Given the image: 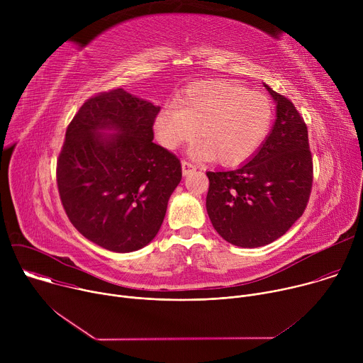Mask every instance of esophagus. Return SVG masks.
I'll list each match as a JSON object with an SVG mask.
<instances>
[{
    "label": "esophagus",
    "mask_w": 363,
    "mask_h": 363,
    "mask_svg": "<svg viewBox=\"0 0 363 363\" xmlns=\"http://www.w3.org/2000/svg\"><path fill=\"white\" fill-rule=\"evenodd\" d=\"M196 169V167L192 164V162H189V161H182V174L186 177V175H189V174H192L194 171Z\"/></svg>",
    "instance_id": "34e87169"
}]
</instances>
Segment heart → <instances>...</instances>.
<instances>
[{"label": "heart", "instance_id": "obj_1", "mask_svg": "<svg viewBox=\"0 0 363 363\" xmlns=\"http://www.w3.org/2000/svg\"><path fill=\"white\" fill-rule=\"evenodd\" d=\"M273 118L267 96L228 82H202L188 87L177 106L158 115L155 132L162 146L175 149L191 140L196 128L201 139L194 149L196 155L235 165L263 145Z\"/></svg>", "mask_w": 363, "mask_h": 363}]
</instances>
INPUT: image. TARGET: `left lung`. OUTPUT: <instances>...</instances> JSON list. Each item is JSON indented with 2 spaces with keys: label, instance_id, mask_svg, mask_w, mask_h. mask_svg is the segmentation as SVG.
Masks as SVG:
<instances>
[{
  "label": "left lung",
  "instance_id": "obj_1",
  "mask_svg": "<svg viewBox=\"0 0 363 363\" xmlns=\"http://www.w3.org/2000/svg\"><path fill=\"white\" fill-rule=\"evenodd\" d=\"M277 103L274 126L254 157L234 171L206 172V213L228 242H273L303 216L313 184L307 126L291 100L264 84Z\"/></svg>",
  "mask_w": 363,
  "mask_h": 363
}]
</instances>
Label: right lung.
Segmentation results:
<instances>
[{
  "label": "right lung",
  "mask_w": 363,
  "mask_h": 363,
  "mask_svg": "<svg viewBox=\"0 0 363 363\" xmlns=\"http://www.w3.org/2000/svg\"><path fill=\"white\" fill-rule=\"evenodd\" d=\"M160 109L113 89L87 99L67 126L56 172L63 208L83 237L109 251L149 244L182 178L181 161L152 142Z\"/></svg>",
  "instance_id": "1"
}]
</instances>
